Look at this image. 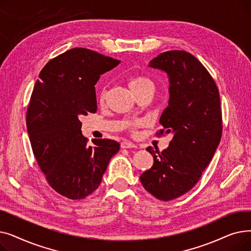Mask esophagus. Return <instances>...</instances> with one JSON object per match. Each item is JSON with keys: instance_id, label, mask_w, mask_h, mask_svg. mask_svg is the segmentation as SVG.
Instances as JSON below:
<instances>
[{"instance_id": "34e87169", "label": "esophagus", "mask_w": 251, "mask_h": 251, "mask_svg": "<svg viewBox=\"0 0 251 251\" xmlns=\"http://www.w3.org/2000/svg\"><path fill=\"white\" fill-rule=\"evenodd\" d=\"M121 148L122 149H136L137 147L134 143L130 142V141H122L121 142Z\"/></svg>"}]
</instances>
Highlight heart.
I'll return each mask as SVG.
<instances>
[{
  "mask_svg": "<svg viewBox=\"0 0 251 251\" xmlns=\"http://www.w3.org/2000/svg\"><path fill=\"white\" fill-rule=\"evenodd\" d=\"M152 86L153 87V83L152 81L151 80V79L149 77H146V76H136L134 77L132 80L130 81V87L131 89H132L135 94H137L138 91L147 88V87H151ZM107 96H108V90L107 88H102L100 94V102H104L105 99H107ZM140 125V122L139 121H129L126 123V126L128 128L129 131H131V132H134L135 129Z\"/></svg>",
  "mask_w": 251,
  "mask_h": 251,
  "instance_id": "obj_1",
  "label": "heart"
}]
</instances>
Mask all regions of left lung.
Masks as SVG:
<instances>
[{
  "instance_id": "obj_1",
  "label": "left lung",
  "mask_w": 251,
  "mask_h": 251,
  "mask_svg": "<svg viewBox=\"0 0 251 251\" xmlns=\"http://www.w3.org/2000/svg\"><path fill=\"white\" fill-rule=\"evenodd\" d=\"M150 66L167 72L170 80L169 105L156 134L174 136L162 152L147 149L153 165L140 182L155 199L169 201L192 189L213 159L223 131L220 94L212 75L188 51L162 52Z\"/></svg>"
}]
</instances>
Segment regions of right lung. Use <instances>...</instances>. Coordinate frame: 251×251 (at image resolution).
Instances as JSON below:
<instances>
[{
  "label": "right lung",
  "mask_w": 251,
  "mask_h": 251,
  "mask_svg": "<svg viewBox=\"0 0 251 251\" xmlns=\"http://www.w3.org/2000/svg\"><path fill=\"white\" fill-rule=\"evenodd\" d=\"M120 61L84 48L51 59L36 80L26 113V126L38 167L59 194L82 200L99 187L119 142L88 139L79 117L96 113L100 76Z\"/></svg>",
  "instance_id": "right-lung-1"
}]
</instances>
